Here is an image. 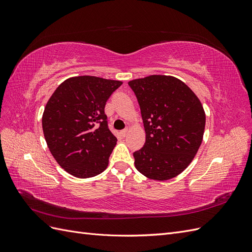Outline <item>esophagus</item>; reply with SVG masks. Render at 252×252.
<instances>
[{
  "mask_svg": "<svg viewBox=\"0 0 252 252\" xmlns=\"http://www.w3.org/2000/svg\"><path fill=\"white\" fill-rule=\"evenodd\" d=\"M128 131H129L128 129H124V130H122L120 133H121V135H122V136H126V135L128 134Z\"/></svg>",
  "mask_w": 252,
  "mask_h": 252,
  "instance_id": "34e87169",
  "label": "esophagus"
}]
</instances>
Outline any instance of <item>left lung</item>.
I'll list each match as a JSON object with an SVG mask.
<instances>
[{
    "label": "left lung",
    "instance_id": "left-lung-1",
    "mask_svg": "<svg viewBox=\"0 0 252 252\" xmlns=\"http://www.w3.org/2000/svg\"><path fill=\"white\" fill-rule=\"evenodd\" d=\"M138 98L146 141L135 151L134 165L145 177L166 181L192 162L205 130L206 116L199 97L184 82L154 74L128 82Z\"/></svg>",
    "mask_w": 252,
    "mask_h": 252
}]
</instances>
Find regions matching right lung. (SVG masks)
I'll return each instance as SVG.
<instances>
[{
	"label": "right lung",
	"mask_w": 252,
	"mask_h": 252,
	"mask_svg": "<svg viewBox=\"0 0 252 252\" xmlns=\"http://www.w3.org/2000/svg\"><path fill=\"white\" fill-rule=\"evenodd\" d=\"M123 82L93 75L65 80L42 117L45 140L58 164L75 178H93L108 166L117 144L107 126L106 102Z\"/></svg>",
	"instance_id": "obj_1"
}]
</instances>
